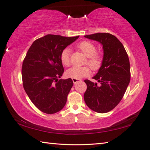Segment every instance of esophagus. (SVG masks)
I'll return each mask as SVG.
<instances>
[{
    "label": "esophagus",
    "instance_id": "esophagus-1",
    "mask_svg": "<svg viewBox=\"0 0 150 150\" xmlns=\"http://www.w3.org/2000/svg\"><path fill=\"white\" fill-rule=\"evenodd\" d=\"M72 81H73V83H74V84H76V83L79 82V81H81V80L77 79H74V78H72Z\"/></svg>",
    "mask_w": 150,
    "mask_h": 150
}]
</instances>
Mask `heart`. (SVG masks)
I'll list each match as a JSON object with an SVG mask.
<instances>
[{"mask_svg": "<svg viewBox=\"0 0 150 150\" xmlns=\"http://www.w3.org/2000/svg\"><path fill=\"white\" fill-rule=\"evenodd\" d=\"M77 47L86 56L88 57L87 63L93 70H97L100 67L103 63L102 55L96 53V47L95 44L88 41L81 42L79 44ZM62 63L65 66H69L70 64V49L65 48L62 51L60 55ZM91 73V69L88 66L84 67H73L66 71V75L68 77H71L79 79Z\"/></svg>", "mask_w": 150, "mask_h": 150, "instance_id": "b5f03b06", "label": "heart"}]
</instances>
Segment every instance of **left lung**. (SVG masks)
Segmentation results:
<instances>
[{"mask_svg":"<svg viewBox=\"0 0 150 150\" xmlns=\"http://www.w3.org/2000/svg\"><path fill=\"white\" fill-rule=\"evenodd\" d=\"M103 45V63L96 75L93 77L97 85L85 80L87 88L84 94L86 105L98 113L112 110L125 93L130 81V65L122 44L115 35L108 33H96L85 35Z\"/></svg>","mask_w":150,"mask_h":150,"instance_id":"1","label":"left lung"}]
</instances>
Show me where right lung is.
Instances as JSON below:
<instances>
[{"mask_svg":"<svg viewBox=\"0 0 150 150\" xmlns=\"http://www.w3.org/2000/svg\"><path fill=\"white\" fill-rule=\"evenodd\" d=\"M79 36L47 34L33 42L23 61V87L40 110L54 114L64 107L73 83L71 78L58 80L63 72L60 59L62 51Z\"/></svg>","mask_w":150,"mask_h":150,"instance_id":"add662e5","label":"right lung"}]
</instances>
